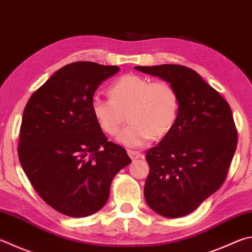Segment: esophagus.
<instances>
[{"label":"esophagus","mask_w":252,"mask_h":252,"mask_svg":"<svg viewBox=\"0 0 252 252\" xmlns=\"http://www.w3.org/2000/svg\"><path fill=\"white\" fill-rule=\"evenodd\" d=\"M127 154H129V157L132 159H135V158H139L142 157V153L139 152V151H134V150H127Z\"/></svg>","instance_id":"esophagus-1"}]
</instances>
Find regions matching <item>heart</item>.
<instances>
[{
  "instance_id": "b5f03b06",
  "label": "heart",
  "mask_w": 252,
  "mask_h": 252,
  "mask_svg": "<svg viewBox=\"0 0 252 252\" xmlns=\"http://www.w3.org/2000/svg\"><path fill=\"white\" fill-rule=\"evenodd\" d=\"M111 99L94 95L91 111L98 126L108 135H117L126 113L129 125L118 136L127 146L143 145L170 133L180 112V97L172 84L148 77L126 74L109 87Z\"/></svg>"
}]
</instances>
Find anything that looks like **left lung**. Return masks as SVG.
<instances>
[{"label":"left lung","mask_w":252,"mask_h":252,"mask_svg":"<svg viewBox=\"0 0 252 252\" xmlns=\"http://www.w3.org/2000/svg\"><path fill=\"white\" fill-rule=\"evenodd\" d=\"M170 82L180 97L175 126L146 151L150 173L144 197L155 213L189 215L220 189L237 148L230 106L195 70L182 65L136 66Z\"/></svg>","instance_id":"8db88e82"}]
</instances>
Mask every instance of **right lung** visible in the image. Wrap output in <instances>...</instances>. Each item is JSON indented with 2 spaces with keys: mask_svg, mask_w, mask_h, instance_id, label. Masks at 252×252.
Listing matches in <instances>:
<instances>
[{
  "mask_svg": "<svg viewBox=\"0 0 252 252\" xmlns=\"http://www.w3.org/2000/svg\"><path fill=\"white\" fill-rule=\"evenodd\" d=\"M117 66L76 62L57 70L32 94L23 112L18 158L45 203L69 217H87L106 205L117 173L131 163L91 111L99 85Z\"/></svg>",
  "mask_w": 252,
  "mask_h": 252,
  "instance_id": "right-lung-1",
  "label": "right lung"
}]
</instances>
